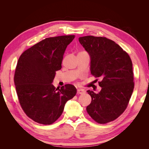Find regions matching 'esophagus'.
<instances>
[{
    "label": "esophagus",
    "instance_id": "obj_1",
    "mask_svg": "<svg viewBox=\"0 0 149 149\" xmlns=\"http://www.w3.org/2000/svg\"><path fill=\"white\" fill-rule=\"evenodd\" d=\"M77 93H78V94H84V93H85V91L84 89H78V90H77Z\"/></svg>",
    "mask_w": 149,
    "mask_h": 149
}]
</instances>
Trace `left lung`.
Here are the masks:
<instances>
[{
  "mask_svg": "<svg viewBox=\"0 0 149 149\" xmlns=\"http://www.w3.org/2000/svg\"><path fill=\"white\" fill-rule=\"evenodd\" d=\"M79 42L90 56V71L101 77L97 94L88 90L91 102L88 114L99 124L117 119L125 110L134 88L132 63L119 45L106 37L85 36Z\"/></svg>",
  "mask_w": 149,
  "mask_h": 149,
  "instance_id": "8db88e82",
  "label": "left lung"
}]
</instances>
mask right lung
<instances>
[{"label": "right lung", "mask_w": 149, "mask_h": 149, "mask_svg": "<svg viewBox=\"0 0 149 149\" xmlns=\"http://www.w3.org/2000/svg\"><path fill=\"white\" fill-rule=\"evenodd\" d=\"M74 35L47 38L20 56L14 75L16 91L25 113L36 123L53 124L62 114L66 102L76 94L73 85L56 89L52 83L67 46Z\"/></svg>", "instance_id": "obj_1"}]
</instances>
